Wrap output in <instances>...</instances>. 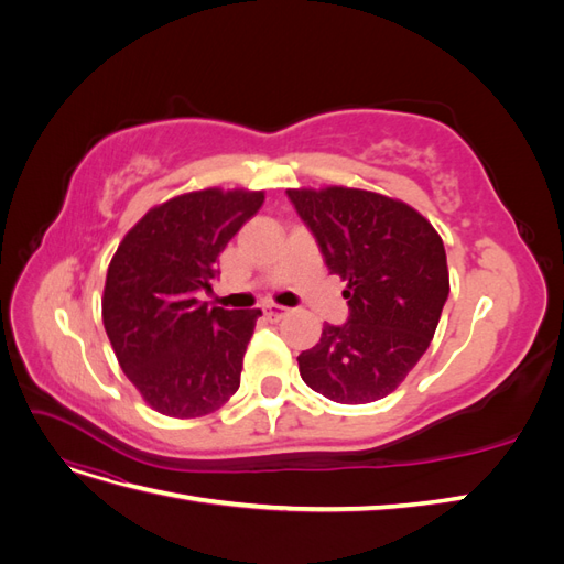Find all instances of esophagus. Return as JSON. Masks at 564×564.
<instances>
[{"instance_id":"1","label":"esophagus","mask_w":564,"mask_h":564,"mask_svg":"<svg viewBox=\"0 0 564 564\" xmlns=\"http://www.w3.org/2000/svg\"><path fill=\"white\" fill-rule=\"evenodd\" d=\"M263 311H265V315H268L270 319H282V317L289 315V308H284V305H275V303H268Z\"/></svg>"}]
</instances>
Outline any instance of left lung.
I'll list each match as a JSON object with an SVG mask.
<instances>
[{"label":"left lung","instance_id":"left-lung-1","mask_svg":"<svg viewBox=\"0 0 564 564\" xmlns=\"http://www.w3.org/2000/svg\"><path fill=\"white\" fill-rule=\"evenodd\" d=\"M332 275L348 289V322L324 324L299 355L301 379L340 404L395 390L431 338L449 296L447 253L435 228L404 202L352 191H286Z\"/></svg>","mask_w":564,"mask_h":564}]
</instances>
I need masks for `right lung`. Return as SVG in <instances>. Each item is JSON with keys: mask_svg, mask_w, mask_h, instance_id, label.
Wrapping results in <instances>:
<instances>
[{"mask_svg": "<svg viewBox=\"0 0 564 564\" xmlns=\"http://www.w3.org/2000/svg\"><path fill=\"white\" fill-rule=\"evenodd\" d=\"M263 193L199 191L150 209L117 247L104 324L119 367L164 416L212 414L240 388L242 357L261 311L199 301L218 256L261 209Z\"/></svg>", "mask_w": 564, "mask_h": 564, "instance_id": "right-lung-1", "label": "right lung"}]
</instances>
